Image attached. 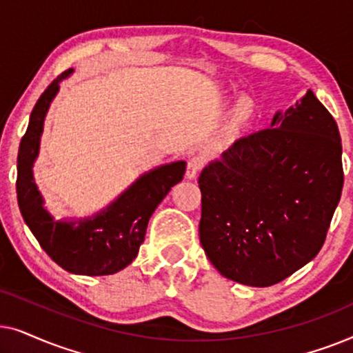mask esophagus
Listing matches in <instances>:
<instances>
[{
  "instance_id": "obj_1",
  "label": "esophagus",
  "mask_w": 353,
  "mask_h": 353,
  "mask_svg": "<svg viewBox=\"0 0 353 353\" xmlns=\"http://www.w3.org/2000/svg\"><path fill=\"white\" fill-rule=\"evenodd\" d=\"M202 165H204V162H202L201 157H191L190 161H188V165H186V176L188 178H196L197 173L201 172Z\"/></svg>"
}]
</instances>
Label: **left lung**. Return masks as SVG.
Listing matches in <instances>:
<instances>
[{"label": "left lung", "instance_id": "1", "mask_svg": "<svg viewBox=\"0 0 353 353\" xmlns=\"http://www.w3.org/2000/svg\"><path fill=\"white\" fill-rule=\"evenodd\" d=\"M342 185L339 128L308 90L202 170V249L225 278L273 286L320 252Z\"/></svg>", "mask_w": 353, "mask_h": 353}]
</instances>
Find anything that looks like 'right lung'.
<instances>
[{
  "label": "right lung",
  "instance_id": "1",
  "mask_svg": "<svg viewBox=\"0 0 353 353\" xmlns=\"http://www.w3.org/2000/svg\"><path fill=\"white\" fill-rule=\"evenodd\" d=\"M72 74L62 72L38 98L17 154V202L28 228L41 249L69 273L103 276L123 270L138 255L152 212L183 180L186 162H173L146 173L117 201L93 219L56 221L43 209L32 165L38 156L43 120L59 90V81Z\"/></svg>",
  "mask_w": 353,
  "mask_h": 353
}]
</instances>
